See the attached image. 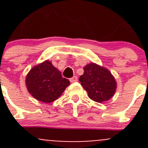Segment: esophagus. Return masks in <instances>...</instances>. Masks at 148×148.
Listing matches in <instances>:
<instances>
[{
    "instance_id": "esophagus-1",
    "label": "esophagus",
    "mask_w": 148,
    "mask_h": 148,
    "mask_svg": "<svg viewBox=\"0 0 148 148\" xmlns=\"http://www.w3.org/2000/svg\"><path fill=\"white\" fill-rule=\"evenodd\" d=\"M77 79H77V76H74V77H73L72 78L70 79L69 80H70V82H75L77 81Z\"/></svg>"
}]
</instances>
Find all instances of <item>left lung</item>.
Wrapping results in <instances>:
<instances>
[{
	"instance_id": "1",
	"label": "left lung",
	"mask_w": 148,
	"mask_h": 148,
	"mask_svg": "<svg viewBox=\"0 0 148 148\" xmlns=\"http://www.w3.org/2000/svg\"><path fill=\"white\" fill-rule=\"evenodd\" d=\"M79 82L89 97L99 103L111 99L117 89V82L111 72L105 67L92 62L84 67Z\"/></svg>"
}]
</instances>
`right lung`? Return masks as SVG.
I'll list each match as a JSON object with an SVG mask.
<instances>
[{
	"instance_id": "1",
	"label": "right lung",
	"mask_w": 148,
	"mask_h": 148,
	"mask_svg": "<svg viewBox=\"0 0 148 148\" xmlns=\"http://www.w3.org/2000/svg\"><path fill=\"white\" fill-rule=\"evenodd\" d=\"M69 84V79L63 78L61 71L49 60L34 66L26 77L28 92L36 99L44 103L57 99Z\"/></svg>"
}]
</instances>
